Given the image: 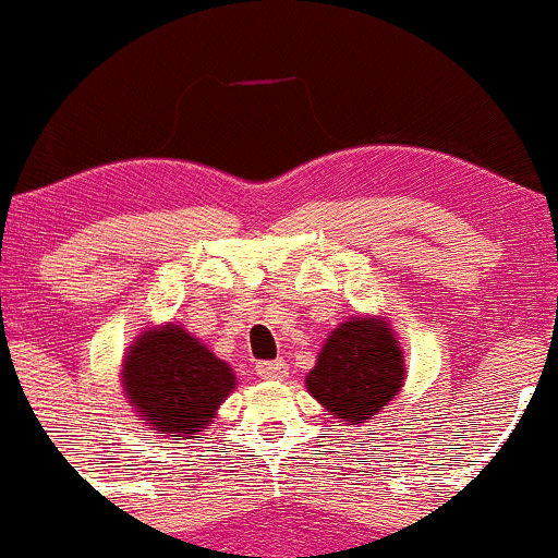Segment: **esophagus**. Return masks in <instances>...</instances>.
Instances as JSON below:
<instances>
[{"label": "esophagus", "instance_id": "esophagus-1", "mask_svg": "<svg viewBox=\"0 0 558 558\" xmlns=\"http://www.w3.org/2000/svg\"><path fill=\"white\" fill-rule=\"evenodd\" d=\"M257 375L262 380H283L288 377V367L283 360H275V362H259L257 364Z\"/></svg>", "mask_w": 558, "mask_h": 558}]
</instances>
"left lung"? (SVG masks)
Segmentation results:
<instances>
[{
    "label": "left lung",
    "mask_w": 558,
    "mask_h": 558,
    "mask_svg": "<svg viewBox=\"0 0 558 558\" xmlns=\"http://www.w3.org/2000/svg\"><path fill=\"white\" fill-rule=\"evenodd\" d=\"M403 351L386 319L349 317L319 349L306 390L343 425L369 422L399 396Z\"/></svg>",
    "instance_id": "1"
}]
</instances>
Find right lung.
Here are the masks:
<instances>
[{
  "label": "right lung",
  "mask_w": 558,
  "mask_h": 558,
  "mask_svg": "<svg viewBox=\"0 0 558 558\" xmlns=\"http://www.w3.org/2000/svg\"><path fill=\"white\" fill-rule=\"evenodd\" d=\"M233 388L230 364L172 323L141 332L123 362V390L136 417L172 440L198 438Z\"/></svg>",
  "instance_id": "add662e5"
}]
</instances>
